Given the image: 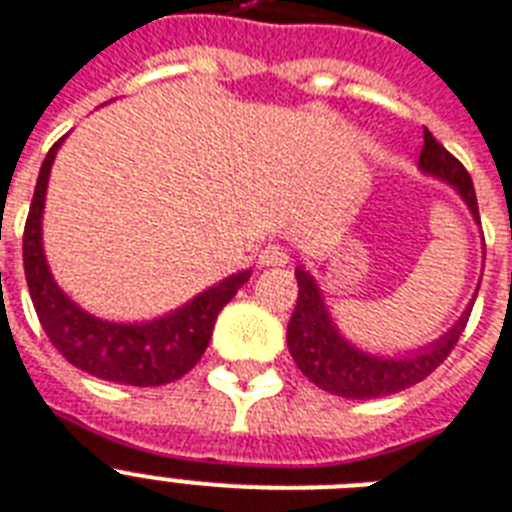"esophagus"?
Listing matches in <instances>:
<instances>
[{"label": "esophagus", "mask_w": 512, "mask_h": 512, "mask_svg": "<svg viewBox=\"0 0 512 512\" xmlns=\"http://www.w3.org/2000/svg\"><path fill=\"white\" fill-rule=\"evenodd\" d=\"M290 264V256L282 246H266L259 253V266H285Z\"/></svg>", "instance_id": "34e87169"}]
</instances>
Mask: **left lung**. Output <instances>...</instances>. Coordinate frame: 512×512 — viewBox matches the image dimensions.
<instances>
[{
  "label": "left lung",
  "mask_w": 512,
  "mask_h": 512,
  "mask_svg": "<svg viewBox=\"0 0 512 512\" xmlns=\"http://www.w3.org/2000/svg\"><path fill=\"white\" fill-rule=\"evenodd\" d=\"M418 172L453 188L460 201L468 206L476 225H481L471 175L445 146L434 141V135L426 128L424 149L418 156ZM295 280H298V303H295V311L290 316V324H287L290 356H293L295 366L319 390L350 400L387 398V395L408 390V387L429 377L439 363L450 356L458 337L463 335L471 308H474L476 293H479V287H476L474 298L466 306V311L458 316V322L447 332H442L437 340L418 345V348L398 350V353H371V350H363L361 345L342 335V329L337 327L335 316L329 311L327 298H324L314 274L298 266Z\"/></svg>",
  "instance_id": "8db88e82"
}]
</instances>
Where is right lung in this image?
Here are the masks:
<instances>
[{"label": "right lung", "mask_w": 512, "mask_h": 512, "mask_svg": "<svg viewBox=\"0 0 512 512\" xmlns=\"http://www.w3.org/2000/svg\"><path fill=\"white\" fill-rule=\"evenodd\" d=\"M65 138L54 143L41 164L23 235L25 280L38 322L54 348L91 377L133 387L175 382L201 361L219 311L246 285L251 269L230 274L217 285L193 295L183 306L146 322H109L78 306L57 285L44 251L46 188L54 156Z\"/></svg>", "instance_id": "obj_1"}]
</instances>
